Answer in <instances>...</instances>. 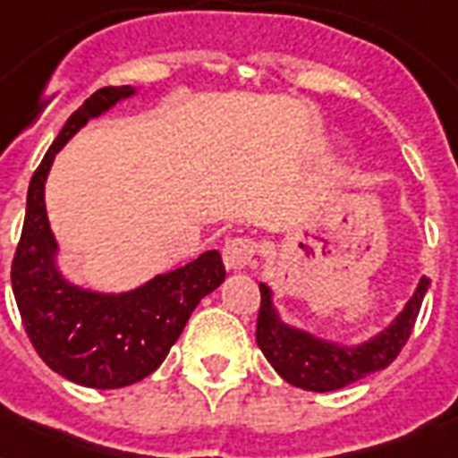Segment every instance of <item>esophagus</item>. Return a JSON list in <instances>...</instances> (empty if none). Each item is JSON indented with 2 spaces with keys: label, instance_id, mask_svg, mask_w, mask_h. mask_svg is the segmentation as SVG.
Wrapping results in <instances>:
<instances>
[{
  "label": "esophagus",
  "instance_id": "obj_1",
  "mask_svg": "<svg viewBox=\"0 0 458 458\" xmlns=\"http://www.w3.org/2000/svg\"><path fill=\"white\" fill-rule=\"evenodd\" d=\"M259 244L251 237H230L223 247V261L230 271H242L244 266L251 264V259L257 257Z\"/></svg>",
  "mask_w": 458,
  "mask_h": 458
}]
</instances>
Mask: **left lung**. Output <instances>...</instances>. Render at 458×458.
<instances>
[{
    "mask_svg": "<svg viewBox=\"0 0 458 458\" xmlns=\"http://www.w3.org/2000/svg\"><path fill=\"white\" fill-rule=\"evenodd\" d=\"M430 280L423 278L404 311L387 330L359 347H337L316 340L311 335L294 330L278 318L271 304V290L259 285L261 306L257 318V344L280 377L294 387L309 392L340 390L361 377L387 369L409 342L419 318L420 301L426 297Z\"/></svg>",
    "mask_w": 458,
    "mask_h": 458,
    "instance_id": "1",
    "label": "left lung"
}]
</instances>
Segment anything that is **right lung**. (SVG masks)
Listing matches in <instances>:
<instances>
[{
    "label": "right lung",
    "instance_id": "add662e5",
    "mask_svg": "<svg viewBox=\"0 0 458 458\" xmlns=\"http://www.w3.org/2000/svg\"><path fill=\"white\" fill-rule=\"evenodd\" d=\"M128 95L131 88H102L71 114L32 173L23 233L11 261L13 297L39 359L71 383L95 390H116L154 373L194 306L225 280L216 250L128 294L88 293L68 285L56 271V242L45 211L47 173L56 152L89 118Z\"/></svg>",
    "mask_w": 458,
    "mask_h": 458
}]
</instances>
